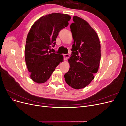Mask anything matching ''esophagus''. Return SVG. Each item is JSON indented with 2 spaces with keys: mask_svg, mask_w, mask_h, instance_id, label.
Returning <instances> with one entry per match:
<instances>
[{
  "mask_svg": "<svg viewBox=\"0 0 126 126\" xmlns=\"http://www.w3.org/2000/svg\"><path fill=\"white\" fill-rule=\"evenodd\" d=\"M63 57H64V59L65 60H67L69 58V54H64V55H63Z\"/></svg>",
  "mask_w": 126,
  "mask_h": 126,
  "instance_id": "1",
  "label": "esophagus"
}]
</instances>
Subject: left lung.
I'll return each instance as SVG.
<instances>
[{
    "label": "left lung",
    "mask_w": 126,
    "mask_h": 126,
    "mask_svg": "<svg viewBox=\"0 0 126 126\" xmlns=\"http://www.w3.org/2000/svg\"><path fill=\"white\" fill-rule=\"evenodd\" d=\"M70 28L74 39L72 54L68 59L69 70L64 77L72 88L88 85L97 72L101 58L100 42L96 31L83 19L73 17Z\"/></svg>",
    "instance_id": "1"
}]
</instances>
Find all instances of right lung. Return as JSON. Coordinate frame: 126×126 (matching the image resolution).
Returning a JSON list of instances; mask_svg holds the SVG:
<instances>
[{
    "mask_svg": "<svg viewBox=\"0 0 126 126\" xmlns=\"http://www.w3.org/2000/svg\"><path fill=\"white\" fill-rule=\"evenodd\" d=\"M70 19L67 14L52 13L40 18L29 30L25 57L30 77L35 82H45L63 61L62 55L51 53V47L55 46L59 32L69 25Z\"/></svg>",
    "mask_w": 126,
    "mask_h": 126,
    "instance_id": "right-lung-1",
    "label": "right lung"
}]
</instances>
